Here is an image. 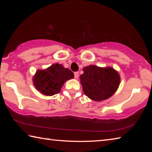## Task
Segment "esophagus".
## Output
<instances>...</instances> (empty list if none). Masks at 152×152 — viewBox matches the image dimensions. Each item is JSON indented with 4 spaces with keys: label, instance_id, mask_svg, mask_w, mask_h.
<instances>
[{
    "label": "esophagus",
    "instance_id": "esophagus-1",
    "mask_svg": "<svg viewBox=\"0 0 152 152\" xmlns=\"http://www.w3.org/2000/svg\"><path fill=\"white\" fill-rule=\"evenodd\" d=\"M78 76H79V72H74V78L77 79V78H78Z\"/></svg>",
    "mask_w": 152,
    "mask_h": 152
}]
</instances>
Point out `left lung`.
Segmentation results:
<instances>
[{
    "mask_svg": "<svg viewBox=\"0 0 152 152\" xmlns=\"http://www.w3.org/2000/svg\"><path fill=\"white\" fill-rule=\"evenodd\" d=\"M80 77L83 92L94 101L107 99L117 91L120 84L119 73L111 67L91 65L83 68Z\"/></svg>",
    "mask_w": 152,
    "mask_h": 152,
    "instance_id": "8db88e82",
    "label": "left lung"
}]
</instances>
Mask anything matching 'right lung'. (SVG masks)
<instances>
[{
  "label": "right lung",
  "mask_w": 152,
  "mask_h": 152,
  "mask_svg": "<svg viewBox=\"0 0 152 152\" xmlns=\"http://www.w3.org/2000/svg\"><path fill=\"white\" fill-rule=\"evenodd\" d=\"M74 78L68 68L54 64L45 70H38L33 76V84L37 90L46 96H53L61 91L65 82Z\"/></svg>",
  "instance_id": "obj_1"
}]
</instances>
